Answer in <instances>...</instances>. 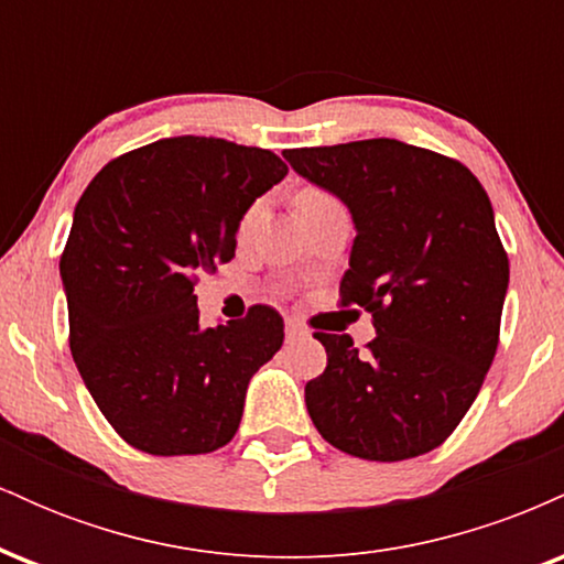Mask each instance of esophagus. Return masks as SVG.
I'll return each instance as SVG.
<instances>
[{
  "mask_svg": "<svg viewBox=\"0 0 564 564\" xmlns=\"http://www.w3.org/2000/svg\"><path fill=\"white\" fill-rule=\"evenodd\" d=\"M302 336H307V328H304L300 321L289 318L286 321V339L289 341H296V339H302Z\"/></svg>",
  "mask_w": 564,
  "mask_h": 564,
  "instance_id": "obj_1",
  "label": "esophagus"
}]
</instances>
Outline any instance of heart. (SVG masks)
<instances>
[{"label": "heart", "instance_id": "1", "mask_svg": "<svg viewBox=\"0 0 564 564\" xmlns=\"http://www.w3.org/2000/svg\"><path fill=\"white\" fill-rule=\"evenodd\" d=\"M328 200H334L332 196H328V193L318 191V187H307V191H302V193H300V198H296V206H300V209H310V206L328 204ZM257 209H260V204H254V206H251L249 212H246V215H243V223H241L243 228H246V225L251 223V219H254Z\"/></svg>", "mask_w": 564, "mask_h": 564}]
</instances>
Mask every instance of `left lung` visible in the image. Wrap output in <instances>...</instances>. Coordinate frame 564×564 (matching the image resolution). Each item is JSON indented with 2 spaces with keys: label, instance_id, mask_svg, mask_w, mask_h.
Wrapping results in <instances>:
<instances>
[{
  "label": "left lung",
  "instance_id": "8db88e82",
  "mask_svg": "<svg viewBox=\"0 0 564 564\" xmlns=\"http://www.w3.org/2000/svg\"><path fill=\"white\" fill-rule=\"evenodd\" d=\"M291 170L349 209L341 302L377 339L315 334L328 364L304 387L315 430L368 462L437 448L475 403L498 347L509 260L480 180L458 161L377 138L283 151Z\"/></svg>",
  "mask_w": 564,
  "mask_h": 564
}]
</instances>
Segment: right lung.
Returning <instances> with one entry per match:
<instances>
[{
	"instance_id": "obj_1",
	"label": "right lung",
	"mask_w": 564,
	"mask_h": 564,
	"mask_svg": "<svg viewBox=\"0 0 564 564\" xmlns=\"http://www.w3.org/2000/svg\"><path fill=\"white\" fill-rule=\"evenodd\" d=\"M289 166L264 148L166 138L102 166L61 257L70 355L108 424L153 456L228 445L246 387L283 345V318L200 326L198 275L236 257L249 206Z\"/></svg>"
}]
</instances>
